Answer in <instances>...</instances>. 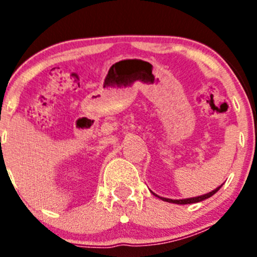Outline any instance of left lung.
<instances>
[{
  "label": "left lung",
  "mask_w": 257,
  "mask_h": 257,
  "mask_svg": "<svg viewBox=\"0 0 257 257\" xmlns=\"http://www.w3.org/2000/svg\"><path fill=\"white\" fill-rule=\"evenodd\" d=\"M222 186V184L220 186H217L216 189H214V190L212 191H210V193H208V194H204V195H200V196H194V198H188V199H178V200H174V199H168V198H163V196H159V195H157V194L155 193H153V195H155L157 196V198H159L160 200H163V201H167V203H173V204H180V205H185V204H194V203H199V201H203V200H205V199H209L210 196H212L214 195L215 193H216V191H219V189L221 188Z\"/></svg>",
  "instance_id": "8db88e82"
}]
</instances>
